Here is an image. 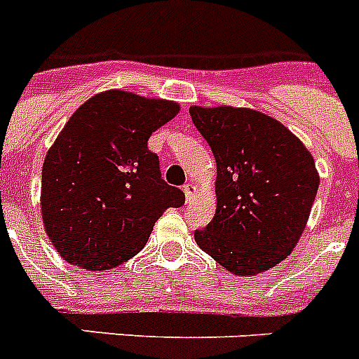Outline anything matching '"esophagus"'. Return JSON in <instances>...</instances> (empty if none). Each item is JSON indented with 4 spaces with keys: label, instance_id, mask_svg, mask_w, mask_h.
<instances>
[{
    "label": "esophagus",
    "instance_id": "34e87169",
    "mask_svg": "<svg viewBox=\"0 0 359 359\" xmlns=\"http://www.w3.org/2000/svg\"><path fill=\"white\" fill-rule=\"evenodd\" d=\"M196 190H198V187L194 185V183H187L185 187H183V192H185V199L187 201H190V199L194 198L196 196Z\"/></svg>",
    "mask_w": 359,
    "mask_h": 359
}]
</instances>
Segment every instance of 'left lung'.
<instances>
[{
    "instance_id": "1",
    "label": "left lung",
    "mask_w": 359,
    "mask_h": 359,
    "mask_svg": "<svg viewBox=\"0 0 359 359\" xmlns=\"http://www.w3.org/2000/svg\"><path fill=\"white\" fill-rule=\"evenodd\" d=\"M214 152V219L199 248L233 275H257L293 252L306 230L320 176L309 149L278 120L250 107H190Z\"/></svg>"
}]
</instances>
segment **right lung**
Returning a JSON list of instances; mask_svg holds the SVG:
<instances>
[{
  "label": "right lung",
  "instance_id": "add662e5",
  "mask_svg": "<svg viewBox=\"0 0 359 359\" xmlns=\"http://www.w3.org/2000/svg\"><path fill=\"white\" fill-rule=\"evenodd\" d=\"M177 113L174 100L107 90L69 116L41 182L44 231L62 261L88 271L116 268L144 248L167 208L185 203L147 147Z\"/></svg>",
  "mask_w": 359,
  "mask_h": 359
}]
</instances>
